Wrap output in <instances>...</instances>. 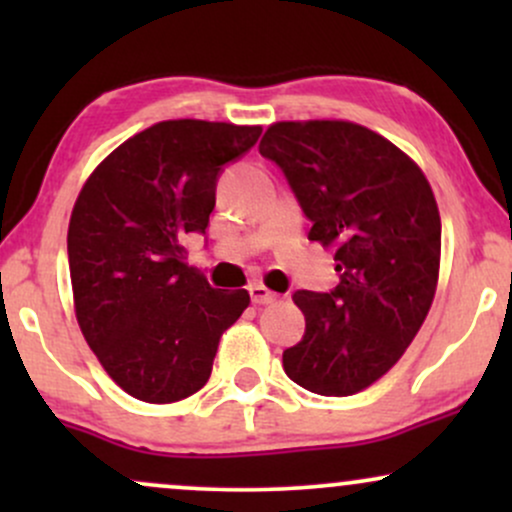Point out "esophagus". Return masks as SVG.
I'll return each instance as SVG.
<instances>
[{
	"label": "esophagus",
	"mask_w": 512,
	"mask_h": 512,
	"mask_svg": "<svg viewBox=\"0 0 512 512\" xmlns=\"http://www.w3.org/2000/svg\"><path fill=\"white\" fill-rule=\"evenodd\" d=\"M250 298L255 305H269L276 301V293L269 291L264 284H250Z\"/></svg>",
	"instance_id": "1"
}]
</instances>
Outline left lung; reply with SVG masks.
<instances>
[{"label":"left lung","instance_id":"left-lung-1","mask_svg":"<svg viewBox=\"0 0 512 512\" xmlns=\"http://www.w3.org/2000/svg\"><path fill=\"white\" fill-rule=\"evenodd\" d=\"M260 154L284 170L313 221L308 238L334 248L339 272L330 293H293L305 334L284 351V370L317 395H356L404 356L431 310L436 197L402 149L356 122H274Z\"/></svg>","mask_w":512,"mask_h":512}]
</instances>
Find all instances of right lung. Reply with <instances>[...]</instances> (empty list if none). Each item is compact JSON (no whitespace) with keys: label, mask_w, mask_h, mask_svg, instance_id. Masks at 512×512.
<instances>
[{"label":"right lung","mask_w":512,"mask_h":512,"mask_svg":"<svg viewBox=\"0 0 512 512\" xmlns=\"http://www.w3.org/2000/svg\"><path fill=\"white\" fill-rule=\"evenodd\" d=\"M260 132L156 122L105 156L81 187L67 233L74 313L127 395L168 404L202 390L221 334L250 305L245 289H211L180 243L204 233L221 168Z\"/></svg>","instance_id":"add662e5"}]
</instances>
